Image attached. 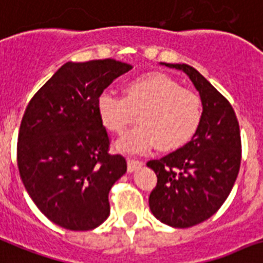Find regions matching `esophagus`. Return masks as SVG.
Segmentation results:
<instances>
[{
	"mask_svg": "<svg viewBox=\"0 0 263 263\" xmlns=\"http://www.w3.org/2000/svg\"><path fill=\"white\" fill-rule=\"evenodd\" d=\"M141 165H142V161L136 160V159H129V160H127V171L129 172L136 171V170L141 167Z\"/></svg>",
	"mask_w": 263,
	"mask_h": 263,
	"instance_id": "esophagus-1",
	"label": "esophagus"
}]
</instances>
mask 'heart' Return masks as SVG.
Here are the masks:
<instances>
[{"instance_id":"obj_1","label":"heart","mask_w":263,"mask_h":263,"mask_svg":"<svg viewBox=\"0 0 263 263\" xmlns=\"http://www.w3.org/2000/svg\"><path fill=\"white\" fill-rule=\"evenodd\" d=\"M98 114L103 126L117 136L125 134L138 114L140 125L118 142L122 151L145 152L156 144L161 151H174L187 144L199 129L202 102L175 80L152 73L126 84L123 98L103 93Z\"/></svg>"}]
</instances>
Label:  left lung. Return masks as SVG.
Here are the masks:
<instances>
[{"label":"left lung","instance_id":"obj_1","mask_svg":"<svg viewBox=\"0 0 263 263\" xmlns=\"http://www.w3.org/2000/svg\"><path fill=\"white\" fill-rule=\"evenodd\" d=\"M161 65L189 76L202 102V122L190 142L146 163L157 175L149 208L167 226L189 228L215 215L234 187L240 168V130L230 102L198 70L186 64Z\"/></svg>","mask_w":263,"mask_h":263}]
</instances>
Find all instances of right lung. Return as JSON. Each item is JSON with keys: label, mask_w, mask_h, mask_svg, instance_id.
I'll return each instance as SVG.
<instances>
[{"label": "right lung", "mask_w": 263, "mask_h": 263, "mask_svg": "<svg viewBox=\"0 0 263 263\" xmlns=\"http://www.w3.org/2000/svg\"><path fill=\"white\" fill-rule=\"evenodd\" d=\"M132 65L111 60L66 62L33 95L17 140V167L37 209L70 231L93 230L110 215L108 193L127 170L108 153L98 99Z\"/></svg>", "instance_id": "obj_1"}]
</instances>
